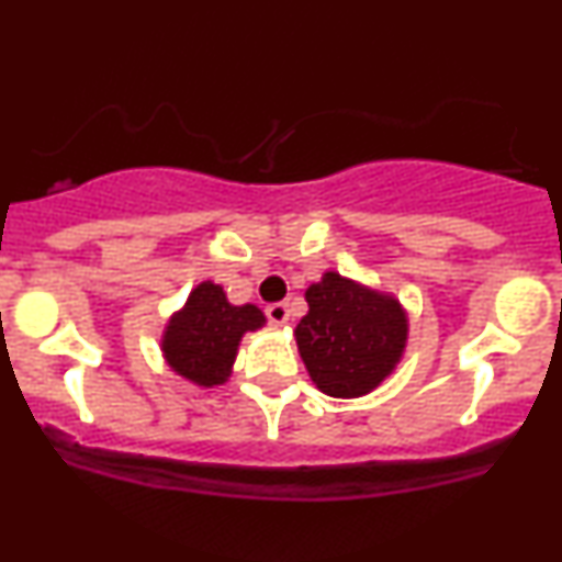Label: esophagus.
Returning a JSON list of instances; mask_svg holds the SVG:
<instances>
[{"mask_svg": "<svg viewBox=\"0 0 562 562\" xmlns=\"http://www.w3.org/2000/svg\"><path fill=\"white\" fill-rule=\"evenodd\" d=\"M267 317H269V322H272V325H277V327L285 325L288 317H290L288 303H269V306H267Z\"/></svg>", "mask_w": 562, "mask_h": 562, "instance_id": "esophagus-1", "label": "esophagus"}]
</instances>
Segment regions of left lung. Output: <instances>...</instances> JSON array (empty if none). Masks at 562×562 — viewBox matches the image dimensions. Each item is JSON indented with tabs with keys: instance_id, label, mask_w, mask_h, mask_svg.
Segmentation results:
<instances>
[{
	"instance_id": "obj_1",
	"label": "left lung",
	"mask_w": 562,
	"mask_h": 562,
	"mask_svg": "<svg viewBox=\"0 0 562 562\" xmlns=\"http://www.w3.org/2000/svg\"><path fill=\"white\" fill-rule=\"evenodd\" d=\"M306 303L293 335L322 393L359 398L393 375L409 338V314L396 295L327 269L306 288Z\"/></svg>"
}]
</instances>
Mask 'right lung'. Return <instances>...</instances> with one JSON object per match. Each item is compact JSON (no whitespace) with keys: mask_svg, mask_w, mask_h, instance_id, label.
<instances>
[{"mask_svg":"<svg viewBox=\"0 0 562 562\" xmlns=\"http://www.w3.org/2000/svg\"><path fill=\"white\" fill-rule=\"evenodd\" d=\"M267 317L256 303L235 306L214 280L198 282L184 306L166 319L160 353L179 378L200 389H216L232 378L245 333H256Z\"/></svg>","mask_w":562,"mask_h":562,"instance_id":"add662e5","label":"right lung"}]
</instances>
